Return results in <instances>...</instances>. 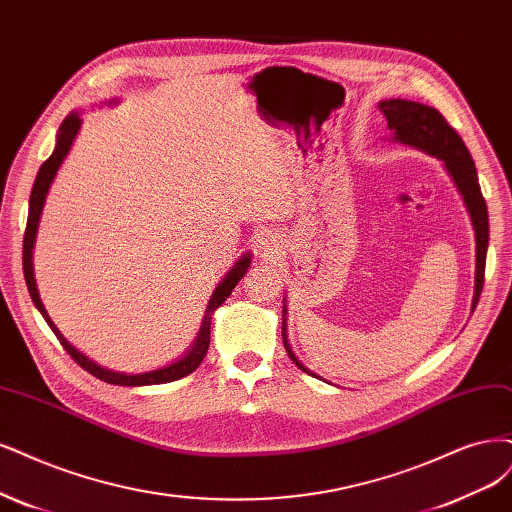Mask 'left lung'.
Wrapping results in <instances>:
<instances>
[{
	"mask_svg": "<svg viewBox=\"0 0 512 512\" xmlns=\"http://www.w3.org/2000/svg\"><path fill=\"white\" fill-rule=\"evenodd\" d=\"M379 110L385 114L387 127H390V131H394V137L398 142L415 146L432 156H438L440 161H445V167L451 173L457 190L462 192L464 203L472 218L474 235H477V281H474V301H472V309H474L479 303L483 281H485L489 218H487V205L479 186V175H477V167H474L472 156L466 144L462 142V137L457 135V131L449 125L445 116L434 108H428L424 103L407 101V99H387L379 103ZM281 332H284V345L292 362L301 370H305V373H309V370L292 354L286 339V326H281Z\"/></svg>",
	"mask_w": 512,
	"mask_h": 512,
	"instance_id": "obj_1",
	"label": "left lung"
}]
</instances>
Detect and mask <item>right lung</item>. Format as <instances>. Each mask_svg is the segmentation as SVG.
Returning <instances> with one entry per match:
<instances>
[{"instance_id":"1","label":"right lung","mask_w":512,"mask_h":512,"mask_svg":"<svg viewBox=\"0 0 512 512\" xmlns=\"http://www.w3.org/2000/svg\"><path fill=\"white\" fill-rule=\"evenodd\" d=\"M80 129V116L74 112L69 114L63 125L59 129V135H57V146H55V152H52L46 161L42 163L40 171H38V178H35L33 182V190H31V197H29V216H27V228H25V237H23V273H25V281H27V290L31 294V301L33 305L38 307V311L42 313V317L46 320V324L50 326V330L55 332V337L59 339V343L63 345V349L67 351L69 356H72L86 373H91L93 377L105 381V383H112V385H156V383H169V381H175V379H182L186 375H190L192 370H197L199 364L203 362L207 349H209V326H211V313H214L228 296H231L233 288L239 284L241 277L245 275V271H248L250 267V260L252 256H243L235 267L231 269V273H228L222 284L216 288V292L211 294V301L205 309V320H203V326H201V332H199V339L197 343L192 345V349L188 351V354L178 360L175 364H169L165 368H158V370H150V373H142V375H125V373H114V370H108L103 368L99 364H95L93 360H88L84 354H80V351L76 347L69 345L65 341L63 334L59 332V328L52 324V320L48 317L42 301H40V294H38V288H35V277H33V262H31V250H33V241H35V231H38V222H40V214H42V207H44V201H46V192L50 188V182L52 178H55V173L59 169V165L63 163L65 154L69 152V148H72V142L74 137Z\"/></svg>"}]
</instances>
